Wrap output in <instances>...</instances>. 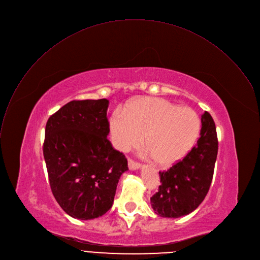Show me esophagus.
<instances>
[{
    "instance_id": "esophagus-1",
    "label": "esophagus",
    "mask_w": 260,
    "mask_h": 260,
    "mask_svg": "<svg viewBox=\"0 0 260 260\" xmlns=\"http://www.w3.org/2000/svg\"><path fill=\"white\" fill-rule=\"evenodd\" d=\"M128 167H129L130 170L134 171V170L140 169V168H141V165H140L139 163H136V162L132 161V160H129V161H128Z\"/></svg>"
}]
</instances>
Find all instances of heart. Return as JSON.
Here are the masks:
<instances>
[{
  "label": "heart",
  "mask_w": 260,
  "mask_h": 260,
  "mask_svg": "<svg viewBox=\"0 0 260 260\" xmlns=\"http://www.w3.org/2000/svg\"><path fill=\"white\" fill-rule=\"evenodd\" d=\"M112 142L121 151L144 144L158 165L169 167L190 152L201 133V120L190 108L158 97L136 98L114 111L109 122Z\"/></svg>",
  "instance_id": "heart-1"
}]
</instances>
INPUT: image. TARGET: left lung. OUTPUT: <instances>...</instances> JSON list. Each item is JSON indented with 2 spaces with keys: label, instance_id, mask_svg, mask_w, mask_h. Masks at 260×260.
Here are the masks:
<instances>
[{
  "label": "left lung",
  "instance_id": "8db88e82",
  "mask_svg": "<svg viewBox=\"0 0 260 260\" xmlns=\"http://www.w3.org/2000/svg\"><path fill=\"white\" fill-rule=\"evenodd\" d=\"M218 141L209 113L202 116L197 145L169 170L159 172V191L150 198L151 208L161 217L178 218L191 213L209 190L217 158Z\"/></svg>",
  "mask_w": 260,
  "mask_h": 260
}]
</instances>
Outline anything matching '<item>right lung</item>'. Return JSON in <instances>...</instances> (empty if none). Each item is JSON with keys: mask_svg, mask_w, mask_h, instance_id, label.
Wrapping results in <instances>:
<instances>
[{"mask_svg": "<svg viewBox=\"0 0 260 260\" xmlns=\"http://www.w3.org/2000/svg\"><path fill=\"white\" fill-rule=\"evenodd\" d=\"M109 100H73L45 129L44 159L51 190L70 216L90 220L113 206L121 175L128 170L125 155L108 139Z\"/></svg>", "mask_w": 260, "mask_h": 260, "instance_id": "add662e5", "label": "right lung"}]
</instances>
